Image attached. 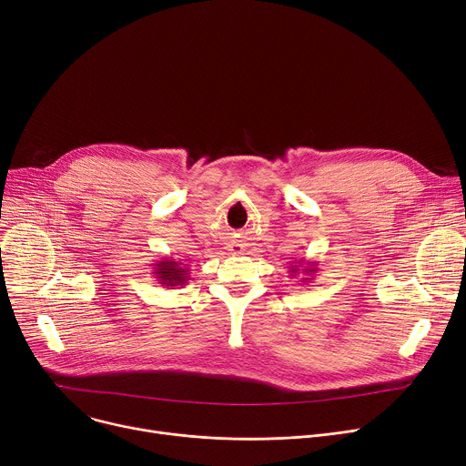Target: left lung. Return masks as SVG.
<instances>
[{"label":"left lung","mask_w":466,"mask_h":466,"mask_svg":"<svg viewBox=\"0 0 466 466\" xmlns=\"http://www.w3.org/2000/svg\"><path fill=\"white\" fill-rule=\"evenodd\" d=\"M302 268V281L306 283V281H309V279H313V274L317 272V262H311V260H304V258H300V260H292L290 262V266H289V274L290 276H299V270Z\"/></svg>","instance_id":"8db88e82"}]
</instances>
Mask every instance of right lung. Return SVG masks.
<instances>
[{
    "instance_id": "1",
    "label": "right lung",
    "mask_w": 466,
    "mask_h": 466,
    "mask_svg": "<svg viewBox=\"0 0 466 466\" xmlns=\"http://www.w3.org/2000/svg\"><path fill=\"white\" fill-rule=\"evenodd\" d=\"M153 274L157 276V281L166 289H176L177 285H185L188 281V268L183 262H177L176 258L169 257H162V260H157Z\"/></svg>"
}]
</instances>
